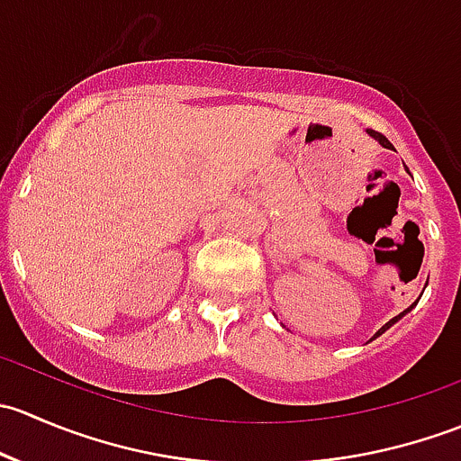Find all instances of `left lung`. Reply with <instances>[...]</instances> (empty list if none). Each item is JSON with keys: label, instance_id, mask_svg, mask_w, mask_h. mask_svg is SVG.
Masks as SVG:
<instances>
[{"label": "left lung", "instance_id": "1", "mask_svg": "<svg viewBox=\"0 0 461 461\" xmlns=\"http://www.w3.org/2000/svg\"><path fill=\"white\" fill-rule=\"evenodd\" d=\"M368 133H370V136H373V138H375V140H376V142H379V144H381V147H385V149H390V147H393V144H390V142H388V138H385V136H381V133H379V131H373V129H368ZM415 305H417V301H415V303H412V305H411V308H406V310H403V312H402V314H397V317H394V319H390V321H388V323H385V325H384V328H381V330H376V334H375V337H373V339H376V337H379V334H384V332H385V330H388V328H390V325H394V323H397V321H399V319H402V317H403V314H408V312H411V310H412V308H415Z\"/></svg>", "mask_w": 461, "mask_h": 461}]
</instances>
